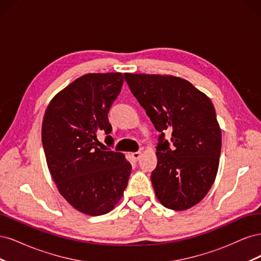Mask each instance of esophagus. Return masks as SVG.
I'll return each mask as SVG.
<instances>
[{"instance_id":"esophagus-1","label":"esophagus","mask_w":261,"mask_h":261,"mask_svg":"<svg viewBox=\"0 0 261 261\" xmlns=\"http://www.w3.org/2000/svg\"><path fill=\"white\" fill-rule=\"evenodd\" d=\"M140 155H141V152L140 151H137V152H133L132 153V156H133V159L134 160H139V158H140Z\"/></svg>"}]
</instances>
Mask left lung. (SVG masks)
<instances>
[{
  "mask_svg": "<svg viewBox=\"0 0 261 261\" xmlns=\"http://www.w3.org/2000/svg\"><path fill=\"white\" fill-rule=\"evenodd\" d=\"M134 97L161 133L151 181L165 208L187 210L208 194L219 169L222 135L211 100L173 75L125 73ZM171 132L170 143L164 133Z\"/></svg>",
  "mask_w": 261,
  "mask_h": 261,
  "instance_id": "left-lung-1",
  "label": "left lung"
}]
</instances>
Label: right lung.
<instances>
[{
	"mask_svg": "<svg viewBox=\"0 0 261 261\" xmlns=\"http://www.w3.org/2000/svg\"><path fill=\"white\" fill-rule=\"evenodd\" d=\"M122 73H90L55 94L42 121V145L60 194L76 210L102 216L127 187L132 165L121 152L100 149L99 132L110 134L108 113L121 91ZM107 139L113 143L111 136Z\"/></svg>",
	"mask_w": 261,
	"mask_h": 261,
	"instance_id": "obj_1",
	"label": "right lung"
}]
</instances>
